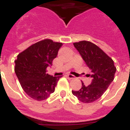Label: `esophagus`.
Instances as JSON below:
<instances>
[{
    "label": "esophagus",
    "instance_id": "34e87169",
    "mask_svg": "<svg viewBox=\"0 0 130 130\" xmlns=\"http://www.w3.org/2000/svg\"><path fill=\"white\" fill-rule=\"evenodd\" d=\"M67 77H68V79H74V75H72V74H68V75H67Z\"/></svg>",
    "mask_w": 130,
    "mask_h": 130
}]
</instances>
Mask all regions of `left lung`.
Wrapping results in <instances>:
<instances>
[{
    "label": "left lung",
    "instance_id": "1",
    "mask_svg": "<svg viewBox=\"0 0 130 130\" xmlns=\"http://www.w3.org/2000/svg\"><path fill=\"white\" fill-rule=\"evenodd\" d=\"M74 46L91 70L93 81L88 86L82 82V88L72 93L79 101L90 103L100 98L113 81L116 68L111 58L93 42L84 40L74 42Z\"/></svg>",
    "mask_w": 130,
    "mask_h": 130
}]
</instances>
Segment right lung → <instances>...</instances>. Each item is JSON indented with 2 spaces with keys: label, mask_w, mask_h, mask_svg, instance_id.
I'll return each instance as SVG.
<instances>
[{
  "label": "right lung",
  "mask_w": 130,
  "mask_h": 130,
  "mask_svg": "<svg viewBox=\"0 0 130 130\" xmlns=\"http://www.w3.org/2000/svg\"><path fill=\"white\" fill-rule=\"evenodd\" d=\"M61 42L44 39L35 43L19 54L14 60V72L23 90L30 98L42 101L54 93L59 76L46 73V68L52 65L56 58Z\"/></svg>",
  "instance_id": "1"
}]
</instances>
